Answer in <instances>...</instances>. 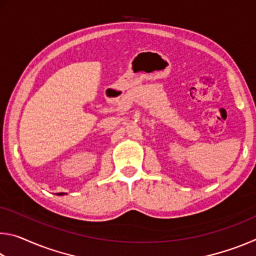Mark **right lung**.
Wrapping results in <instances>:
<instances>
[{
  "mask_svg": "<svg viewBox=\"0 0 256 256\" xmlns=\"http://www.w3.org/2000/svg\"><path fill=\"white\" fill-rule=\"evenodd\" d=\"M63 194H66V193H58V196H63Z\"/></svg>",
  "mask_w": 256,
  "mask_h": 256,
  "instance_id": "right-lung-1",
  "label": "right lung"
}]
</instances>
